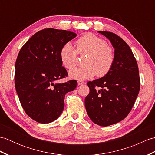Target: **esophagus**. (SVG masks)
I'll use <instances>...</instances> for the list:
<instances>
[{
	"label": "esophagus",
	"mask_w": 155,
	"mask_h": 155,
	"mask_svg": "<svg viewBox=\"0 0 155 155\" xmlns=\"http://www.w3.org/2000/svg\"><path fill=\"white\" fill-rule=\"evenodd\" d=\"M77 83H78V85H82V84H84V81H78Z\"/></svg>",
	"instance_id": "esophagus-1"
}]
</instances>
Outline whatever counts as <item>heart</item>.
<instances>
[{
    "label": "heart",
    "instance_id": "b5f03b06",
    "mask_svg": "<svg viewBox=\"0 0 155 155\" xmlns=\"http://www.w3.org/2000/svg\"><path fill=\"white\" fill-rule=\"evenodd\" d=\"M77 45L78 53L88 55L84 61L85 65L69 72L71 78L81 81L93 77L96 74L102 77L109 72L114 64V54L106 41L94 34L87 33L78 39ZM60 58L65 68L71 69L76 65L77 52L71 42H67L61 48Z\"/></svg>",
    "mask_w": 155,
    "mask_h": 155
}]
</instances>
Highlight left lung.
<instances>
[{"label": "left lung", "mask_w": 155, "mask_h": 155, "mask_svg": "<svg viewBox=\"0 0 155 155\" xmlns=\"http://www.w3.org/2000/svg\"><path fill=\"white\" fill-rule=\"evenodd\" d=\"M114 48L113 67L103 77L87 83L90 93L84 104L91 120L107 127L123 120L135 103L140 90L139 68L126 42L113 32L98 31Z\"/></svg>", "instance_id": "obj_1"}]
</instances>
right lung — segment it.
Instances as JSON below:
<instances>
[{"label": "right lung", "mask_w": 155, "mask_h": 155, "mask_svg": "<svg viewBox=\"0 0 155 155\" xmlns=\"http://www.w3.org/2000/svg\"><path fill=\"white\" fill-rule=\"evenodd\" d=\"M77 34L52 28L37 32L21 48L15 63V83L20 102L28 117L39 123H50L60 117L64 96L77 81H56L68 75L60 51Z\"/></svg>", "instance_id": "obj_1"}]
</instances>
